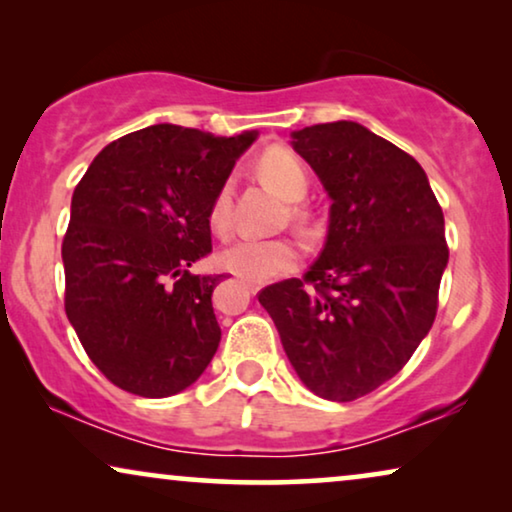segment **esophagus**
Wrapping results in <instances>:
<instances>
[{
    "instance_id": "34e87169",
    "label": "esophagus",
    "mask_w": 512,
    "mask_h": 512,
    "mask_svg": "<svg viewBox=\"0 0 512 512\" xmlns=\"http://www.w3.org/2000/svg\"><path fill=\"white\" fill-rule=\"evenodd\" d=\"M240 286H242V289H247V293H251V296H254V293H258V289H261V284L247 282V279H242Z\"/></svg>"
}]
</instances>
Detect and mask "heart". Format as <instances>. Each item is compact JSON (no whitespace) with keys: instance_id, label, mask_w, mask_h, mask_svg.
I'll return each mask as SVG.
<instances>
[{"instance_id":"b5f03b06","label":"heart","mask_w":512,"mask_h":512,"mask_svg":"<svg viewBox=\"0 0 512 512\" xmlns=\"http://www.w3.org/2000/svg\"><path fill=\"white\" fill-rule=\"evenodd\" d=\"M258 172L277 188L284 198L300 200L307 193L310 177L296 153L286 146H270L256 160ZM235 209V184L226 179L216 188L212 205H209V223L219 233L233 226ZM293 216L303 219V207H293ZM300 261V244L291 237H256L237 235L230 240L219 254V265L233 275H240L251 282H265V279L284 275Z\"/></svg>"}]
</instances>
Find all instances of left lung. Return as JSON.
I'll return each instance as SVG.
<instances>
[{"label": "left lung", "mask_w": 512, "mask_h": 512, "mask_svg": "<svg viewBox=\"0 0 512 512\" xmlns=\"http://www.w3.org/2000/svg\"><path fill=\"white\" fill-rule=\"evenodd\" d=\"M331 195L321 256L258 293L303 384L356 401L389 382L431 331L447 265L445 219L410 153L354 121L293 132Z\"/></svg>", "instance_id": "obj_1"}]
</instances>
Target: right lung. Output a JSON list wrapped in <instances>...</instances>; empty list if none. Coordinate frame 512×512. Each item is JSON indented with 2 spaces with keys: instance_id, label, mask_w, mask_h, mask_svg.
<instances>
[{
  "instance_id": "add662e5",
  "label": "right lung",
  "mask_w": 512,
  "mask_h": 512,
  "mask_svg": "<svg viewBox=\"0 0 512 512\" xmlns=\"http://www.w3.org/2000/svg\"><path fill=\"white\" fill-rule=\"evenodd\" d=\"M254 139L151 125L104 146L76 184L62 240L65 312L123 391L174 396L216 354L212 291L223 275L188 268L212 251L209 205Z\"/></svg>"
}]
</instances>
